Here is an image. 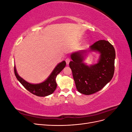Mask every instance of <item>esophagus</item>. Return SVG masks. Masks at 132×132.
Wrapping results in <instances>:
<instances>
[{
  "label": "esophagus",
  "mask_w": 132,
  "mask_h": 132,
  "mask_svg": "<svg viewBox=\"0 0 132 132\" xmlns=\"http://www.w3.org/2000/svg\"><path fill=\"white\" fill-rule=\"evenodd\" d=\"M70 61V59L69 58H67L66 59H65V62H66V63L67 64H69V63Z\"/></svg>",
  "instance_id": "1"
}]
</instances>
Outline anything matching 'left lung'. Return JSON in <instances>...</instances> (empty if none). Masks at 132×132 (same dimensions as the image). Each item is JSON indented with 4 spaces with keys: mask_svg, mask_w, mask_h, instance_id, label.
<instances>
[{
    "mask_svg": "<svg viewBox=\"0 0 132 132\" xmlns=\"http://www.w3.org/2000/svg\"><path fill=\"white\" fill-rule=\"evenodd\" d=\"M98 51L101 57L97 64L91 66L83 63V54L87 51ZM115 50L107 41L100 40L90 46V50L73 53L69 67L77 90L89 95L101 90L112 79L114 72Z\"/></svg>",
    "mask_w": 132,
    "mask_h": 132,
    "instance_id": "1",
    "label": "left lung"
}]
</instances>
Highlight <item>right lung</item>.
Listing matches in <instances>:
<instances>
[{
    "instance_id": "right-lung-1",
    "label": "right lung",
    "mask_w": 132,
    "mask_h": 132,
    "mask_svg": "<svg viewBox=\"0 0 132 132\" xmlns=\"http://www.w3.org/2000/svg\"><path fill=\"white\" fill-rule=\"evenodd\" d=\"M65 65L66 63L64 61L59 63L46 80L38 84H32L21 78L18 74L15 65L14 73L16 78L26 90L37 96L44 97L52 94L56 89L57 83L55 79L57 75L64 68Z\"/></svg>"
}]
</instances>
